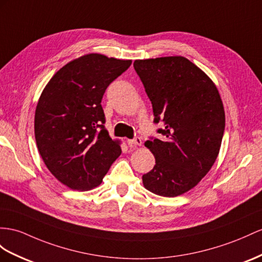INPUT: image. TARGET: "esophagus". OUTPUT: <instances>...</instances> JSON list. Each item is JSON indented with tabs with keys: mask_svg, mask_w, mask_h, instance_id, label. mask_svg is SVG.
I'll use <instances>...</instances> for the list:
<instances>
[{
	"mask_svg": "<svg viewBox=\"0 0 262 262\" xmlns=\"http://www.w3.org/2000/svg\"><path fill=\"white\" fill-rule=\"evenodd\" d=\"M127 144H128V146L132 147V148H135V147L142 145V139H140V137L136 136V137H134L133 139L127 140Z\"/></svg>",
	"mask_w": 262,
	"mask_h": 262,
	"instance_id": "esophagus-1",
	"label": "esophagus"
}]
</instances>
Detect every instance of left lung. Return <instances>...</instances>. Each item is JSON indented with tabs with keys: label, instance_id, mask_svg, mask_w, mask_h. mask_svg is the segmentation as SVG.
Returning a JSON list of instances; mask_svg holds the SVG:
<instances>
[{
	"label": "left lung",
	"instance_id": "8db88e82",
	"mask_svg": "<svg viewBox=\"0 0 262 262\" xmlns=\"http://www.w3.org/2000/svg\"><path fill=\"white\" fill-rule=\"evenodd\" d=\"M137 75L150 99L162 139L149 137L156 159L143 175L146 189L175 197L193 188L216 160L225 132V111L217 87L183 56L138 59Z\"/></svg>",
	"mask_w": 262,
	"mask_h": 262
}]
</instances>
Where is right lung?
Wrapping results in <instances>:
<instances>
[{"label":"right lung","instance_id":"obj_1","mask_svg":"<svg viewBox=\"0 0 262 262\" xmlns=\"http://www.w3.org/2000/svg\"><path fill=\"white\" fill-rule=\"evenodd\" d=\"M132 61L89 54L63 66L35 111V139L49 170L75 190L98 186L122 154L105 128L102 98Z\"/></svg>","mask_w":262,"mask_h":262}]
</instances>
